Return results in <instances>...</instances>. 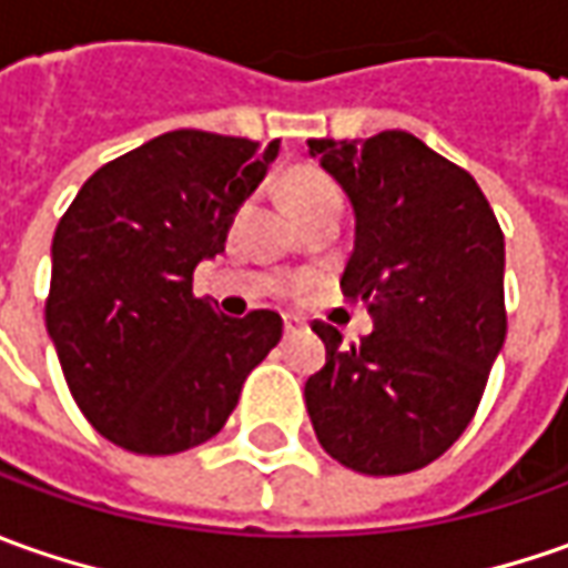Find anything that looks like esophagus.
Segmentation results:
<instances>
[{"instance_id": "1", "label": "esophagus", "mask_w": 568, "mask_h": 568, "mask_svg": "<svg viewBox=\"0 0 568 568\" xmlns=\"http://www.w3.org/2000/svg\"><path fill=\"white\" fill-rule=\"evenodd\" d=\"M304 329H307V323L298 321V317H285V321H283L285 339H292V336H302Z\"/></svg>"}]
</instances>
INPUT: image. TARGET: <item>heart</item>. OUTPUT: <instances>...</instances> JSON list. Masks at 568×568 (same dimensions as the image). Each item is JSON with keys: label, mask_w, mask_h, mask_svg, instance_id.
Wrapping results in <instances>:
<instances>
[{"label": "heart", "mask_w": 568, "mask_h": 568, "mask_svg": "<svg viewBox=\"0 0 568 568\" xmlns=\"http://www.w3.org/2000/svg\"><path fill=\"white\" fill-rule=\"evenodd\" d=\"M326 201H343V197H339V187L333 185L323 172L304 169L285 182V204L292 206V213H298L304 206L326 204Z\"/></svg>", "instance_id": "b5f03b06"}]
</instances>
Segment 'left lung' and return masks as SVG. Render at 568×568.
I'll use <instances>...</instances> for the list:
<instances>
[{
  "instance_id": "obj_1",
  "label": "left lung",
  "mask_w": 568,
  "mask_h": 568,
  "mask_svg": "<svg viewBox=\"0 0 568 568\" xmlns=\"http://www.w3.org/2000/svg\"><path fill=\"white\" fill-rule=\"evenodd\" d=\"M355 213L339 285L374 333L343 348L317 323L326 364L304 383L321 446L362 475L440 459L475 418L506 339L497 216L478 182L408 131L307 141Z\"/></svg>"
}]
</instances>
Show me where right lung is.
<instances>
[{
  "label": "right lung",
  "instance_id": "add662e5",
  "mask_svg": "<svg viewBox=\"0 0 568 568\" xmlns=\"http://www.w3.org/2000/svg\"><path fill=\"white\" fill-rule=\"evenodd\" d=\"M280 141L169 131L90 175L52 235L50 333L84 418L138 456L223 430L283 317H225L194 298V266L225 251Z\"/></svg>",
  "mask_w": 568,
  "mask_h": 568
}]
</instances>
